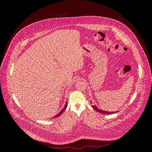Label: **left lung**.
<instances>
[{
  "instance_id": "8db88e82",
  "label": "left lung",
  "mask_w": 152,
  "mask_h": 152,
  "mask_svg": "<svg viewBox=\"0 0 152 152\" xmlns=\"http://www.w3.org/2000/svg\"><path fill=\"white\" fill-rule=\"evenodd\" d=\"M92 107H93L96 111H97L99 113H102L103 114H112V113H115L117 112H107V111H104V110H102L101 109H99L96 105H92Z\"/></svg>"
}]
</instances>
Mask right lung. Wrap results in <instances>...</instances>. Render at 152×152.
<instances>
[{"mask_svg":"<svg viewBox=\"0 0 152 152\" xmlns=\"http://www.w3.org/2000/svg\"><path fill=\"white\" fill-rule=\"evenodd\" d=\"M66 107H67V102L66 103V104H65V107H64V108H63L61 110V111L60 112H59L58 114H57L56 116H54V118H56L57 117H58V116L60 115H61V114H62V113L64 112V111H65V109L66 108Z\"/></svg>","mask_w":152,"mask_h":152,"instance_id":"1","label":"right lung"}]
</instances>
